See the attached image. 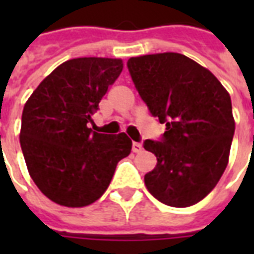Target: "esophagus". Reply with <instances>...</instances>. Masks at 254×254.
Returning <instances> with one entry per match:
<instances>
[{
	"label": "esophagus",
	"mask_w": 254,
	"mask_h": 254,
	"mask_svg": "<svg viewBox=\"0 0 254 254\" xmlns=\"http://www.w3.org/2000/svg\"><path fill=\"white\" fill-rule=\"evenodd\" d=\"M132 149H133V152L138 154V152H141V151H143V145H141L140 143H133Z\"/></svg>",
	"instance_id": "1"
}]
</instances>
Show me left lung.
<instances>
[{
    "instance_id": "obj_1",
    "label": "left lung",
    "mask_w": 254,
    "mask_h": 254,
    "mask_svg": "<svg viewBox=\"0 0 254 254\" xmlns=\"http://www.w3.org/2000/svg\"><path fill=\"white\" fill-rule=\"evenodd\" d=\"M127 67L151 114L166 124L162 141H144L158 159L145 187L166 205L190 207L216 187L229 163L230 94L207 67L178 53L132 57Z\"/></svg>"
}]
</instances>
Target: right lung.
Returning <instances> with one entry per match:
<instances>
[{
	"instance_id": "right-lung-1",
	"label": "right lung",
	"mask_w": 254,
	"mask_h": 254,
	"mask_svg": "<svg viewBox=\"0 0 254 254\" xmlns=\"http://www.w3.org/2000/svg\"><path fill=\"white\" fill-rule=\"evenodd\" d=\"M122 67L121 58H73L56 67L25 102L20 129L25 165L56 204L81 208L96 201L117 163L132 151L125 133L110 136L88 127Z\"/></svg>"
}]
</instances>
